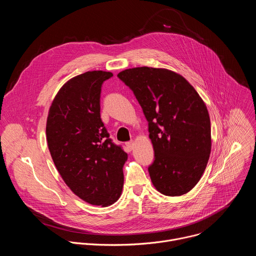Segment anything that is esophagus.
I'll return each mask as SVG.
<instances>
[{
    "mask_svg": "<svg viewBox=\"0 0 256 256\" xmlns=\"http://www.w3.org/2000/svg\"><path fill=\"white\" fill-rule=\"evenodd\" d=\"M126 146L128 147V149L132 150V149H134V142H132V140H130V142H126Z\"/></svg>",
    "mask_w": 256,
    "mask_h": 256,
    "instance_id": "obj_1",
    "label": "esophagus"
}]
</instances>
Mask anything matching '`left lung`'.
I'll use <instances>...</instances> for the list:
<instances>
[{
	"label": "left lung",
	"instance_id": "1",
	"mask_svg": "<svg viewBox=\"0 0 256 256\" xmlns=\"http://www.w3.org/2000/svg\"><path fill=\"white\" fill-rule=\"evenodd\" d=\"M118 77L132 89L149 122L155 160L148 170L154 186L164 196L188 194L200 181L210 154L204 102L184 77L167 68H132Z\"/></svg>",
	"mask_w": 256,
	"mask_h": 256
}]
</instances>
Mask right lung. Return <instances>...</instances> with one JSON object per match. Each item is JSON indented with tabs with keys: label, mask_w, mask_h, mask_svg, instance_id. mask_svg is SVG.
I'll list each match as a JSON object with an SVG mask.
<instances>
[{
	"label": "right lung",
	"mask_w": 256,
	"mask_h": 256,
	"mask_svg": "<svg viewBox=\"0 0 256 256\" xmlns=\"http://www.w3.org/2000/svg\"><path fill=\"white\" fill-rule=\"evenodd\" d=\"M110 72L92 70L68 80L56 95L46 120V140L66 184L94 206L120 196L128 154L109 138L100 118V94Z\"/></svg>",
	"instance_id": "1"
}]
</instances>
